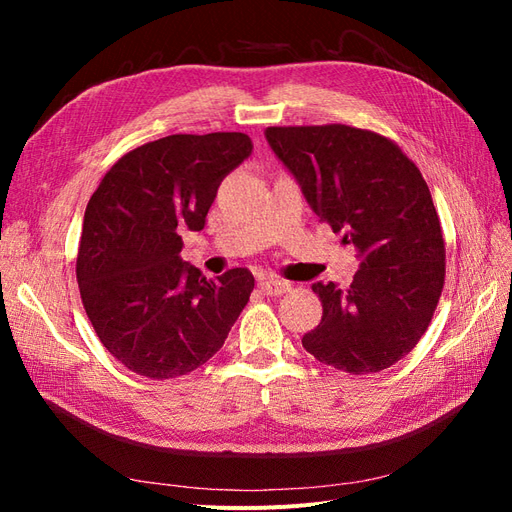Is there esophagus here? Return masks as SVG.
Returning a JSON list of instances; mask_svg holds the SVG:
<instances>
[{
	"instance_id": "obj_1",
	"label": "esophagus",
	"mask_w": 512,
	"mask_h": 512,
	"mask_svg": "<svg viewBox=\"0 0 512 512\" xmlns=\"http://www.w3.org/2000/svg\"><path fill=\"white\" fill-rule=\"evenodd\" d=\"M258 288L267 294V297H280V294H284L286 290H290V282L286 280H280V277H273V275H267V277H260L258 280Z\"/></svg>"
}]
</instances>
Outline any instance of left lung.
<instances>
[{
    "instance_id": "1",
    "label": "left lung",
    "mask_w": 512,
    "mask_h": 512,
    "mask_svg": "<svg viewBox=\"0 0 512 512\" xmlns=\"http://www.w3.org/2000/svg\"><path fill=\"white\" fill-rule=\"evenodd\" d=\"M265 136L320 222L361 258L348 288L312 286L322 320L303 348L354 376L395 365L427 331L446 275L442 226L421 170L391 138L344 123L275 126Z\"/></svg>"
}]
</instances>
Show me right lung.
<instances>
[{
  "instance_id": "1",
  "label": "right lung",
  "mask_w": 512,
  "mask_h": 512,
  "mask_svg": "<svg viewBox=\"0 0 512 512\" xmlns=\"http://www.w3.org/2000/svg\"><path fill=\"white\" fill-rule=\"evenodd\" d=\"M252 153L241 132L170 134L121 156L91 194L76 256L83 307L102 346L138 376L207 363L254 290L245 267L207 280L183 262L222 179Z\"/></svg>"
}]
</instances>
